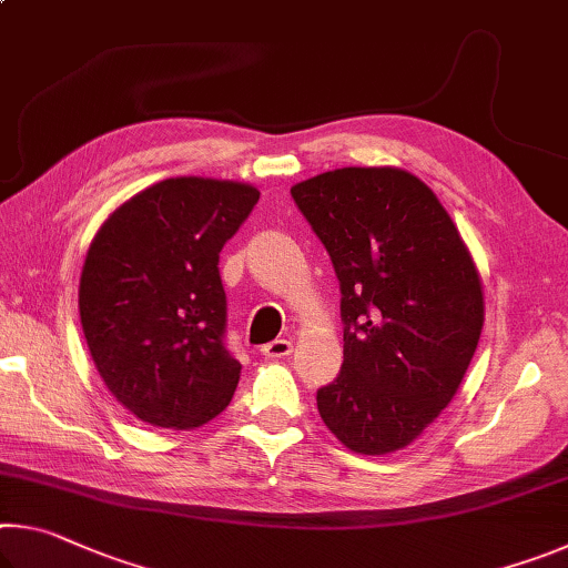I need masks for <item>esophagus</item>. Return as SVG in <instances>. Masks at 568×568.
Segmentation results:
<instances>
[{
	"mask_svg": "<svg viewBox=\"0 0 568 568\" xmlns=\"http://www.w3.org/2000/svg\"><path fill=\"white\" fill-rule=\"evenodd\" d=\"M265 358H271V361H281V358H287V355L293 353V343L291 341H285V338H281V341H273V343H267V345H263V351H261Z\"/></svg>",
	"mask_w": 568,
	"mask_h": 568,
	"instance_id": "34e87169",
	"label": "esophagus"
}]
</instances>
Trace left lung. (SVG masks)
<instances>
[{"label":"left lung","mask_w":568,"mask_h":568,"mask_svg":"<svg viewBox=\"0 0 568 568\" xmlns=\"http://www.w3.org/2000/svg\"><path fill=\"white\" fill-rule=\"evenodd\" d=\"M341 283L343 368L318 413L345 448L413 444L464 381L484 285L446 207L400 168H341L291 187Z\"/></svg>","instance_id":"obj_1"}]
</instances>
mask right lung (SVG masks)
Instances as JSON below:
<instances>
[{
    "label": "right lung",
    "mask_w": 568,
    "mask_h": 568,
    "mask_svg": "<svg viewBox=\"0 0 568 568\" xmlns=\"http://www.w3.org/2000/svg\"><path fill=\"white\" fill-rule=\"evenodd\" d=\"M261 192L170 178L140 190L92 237L80 321L104 386L134 418L190 430L227 408L240 363L225 348L220 250Z\"/></svg>",
    "instance_id": "1"
}]
</instances>
